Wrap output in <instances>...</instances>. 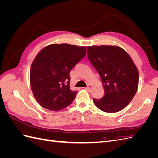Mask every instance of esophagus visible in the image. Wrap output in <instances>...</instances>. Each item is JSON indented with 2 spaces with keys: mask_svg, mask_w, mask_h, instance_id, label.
I'll return each mask as SVG.
<instances>
[{
  "mask_svg": "<svg viewBox=\"0 0 158 158\" xmlns=\"http://www.w3.org/2000/svg\"><path fill=\"white\" fill-rule=\"evenodd\" d=\"M92 85H90V84H88V86L86 87V88H85V89H86V90H88V91H89H89L91 90V89H92Z\"/></svg>",
  "mask_w": 158,
  "mask_h": 158,
  "instance_id": "esophagus-1",
  "label": "esophagus"
}]
</instances>
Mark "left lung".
I'll return each instance as SVG.
<instances>
[{"mask_svg": "<svg viewBox=\"0 0 158 158\" xmlns=\"http://www.w3.org/2000/svg\"><path fill=\"white\" fill-rule=\"evenodd\" d=\"M87 55L98 71L105 90L101 99H93L95 106L107 113L123 109L136 94L139 74L131 56L117 46L87 47Z\"/></svg>", "mask_w": 158, "mask_h": 158, "instance_id": "1", "label": "left lung"}]
</instances>
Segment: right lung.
<instances>
[{
    "label": "right lung",
    "instance_id": "obj_1",
    "mask_svg": "<svg viewBox=\"0 0 158 158\" xmlns=\"http://www.w3.org/2000/svg\"><path fill=\"white\" fill-rule=\"evenodd\" d=\"M86 53L85 47L67 44L45 47L33 60L30 85L41 106L57 111L73 102L76 91L70 89V73Z\"/></svg>",
    "mask_w": 158,
    "mask_h": 158
}]
</instances>
